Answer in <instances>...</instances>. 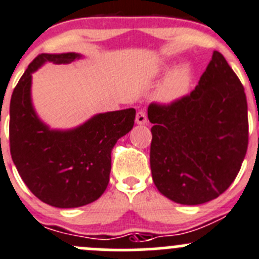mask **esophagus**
<instances>
[{
  "mask_svg": "<svg viewBox=\"0 0 259 259\" xmlns=\"http://www.w3.org/2000/svg\"><path fill=\"white\" fill-rule=\"evenodd\" d=\"M136 123L137 124H146L147 123V116H146L145 112H138L137 114H136Z\"/></svg>",
  "mask_w": 259,
  "mask_h": 259,
  "instance_id": "1",
  "label": "esophagus"
}]
</instances>
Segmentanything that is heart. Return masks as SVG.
Returning <instances> with one entry per match:
<instances>
[{"label": "heart", "instance_id": "obj_1", "mask_svg": "<svg viewBox=\"0 0 259 259\" xmlns=\"http://www.w3.org/2000/svg\"><path fill=\"white\" fill-rule=\"evenodd\" d=\"M167 71L168 68H163ZM193 83V73L188 65L179 66L168 73L157 92L158 101L170 104L180 101L189 93Z\"/></svg>", "mask_w": 259, "mask_h": 259}]
</instances>
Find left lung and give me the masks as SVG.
<instances>
[{"instance_id": "1", "label": "left lung", "mask_w": 259, "mask_h": 259, "mask_svg": "<svg viewBox=\"0 0 259 259\" xmlns=\"http://www.w3.org/2000/svg\"><path fill=\"white\" fill-rule=\"evenodd\" d=\"M150 165L163 196L183 205L208 203L237 178L248 147L244 88L219 51H214L189 96L151 103Z\"/></svg>"}]
</instances>
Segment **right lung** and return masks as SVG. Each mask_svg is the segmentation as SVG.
Returning <instances> with one entry per match:
<instances>
[{"mask_svg":"<svg viewBox=\"0 0 259 259\" xmlns=\"http://www.w3.org/2000/svg\"><path fill=\"white\" fill-rule=\"evenodd\" d=\"M76 53L41 54L21 76L10 103V151L20 176L32 194L55 208L87 205L104 193L111 152L132 130L136 109L99 113L71 130H51L35 112L32 73L45 63L69 64Z\"/></svg>","mask_w":259,"mask_h":259,"instance_id":"obj_1","label":"right lung"}]
</instances>
